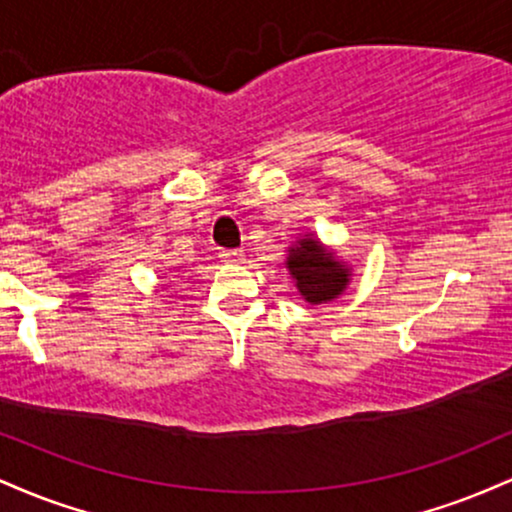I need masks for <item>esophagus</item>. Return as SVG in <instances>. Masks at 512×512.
Segmentation results:
<instances>
[{
  "mask_svg": "<svg viewBox=\"0 0 512 512\" xmlns=\"http://www.w3.org/2000/svg\"><path fill=\"white\" fill-rule=\"evenodd\" d=\"M219 257L223 262H231V264H236V262H240L243 260V250H221L219 252Z\"/></svg>",
  "mask_w": 512,
  "mask_h": 512,
  "instance_id": "esophagus-1",
  "label": "esophagus"
}]
</instances>
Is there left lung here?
<instances>
[{"label":"left lung","instance_id":"left-lung-1","mask_svg":"<svg viewBox=\"0 0 512 512\" xmlns=\"http://www.w3.org/2000/svg\"><path fill=\"white\" fill-rule=\"evenodd\" d=\"M286 267L296 279L298 293L310 305L342 296L351 279V269L313 236H303L289 248Z\"/></svg>","mask_w":512,"mask_h":512}]
</instances>
